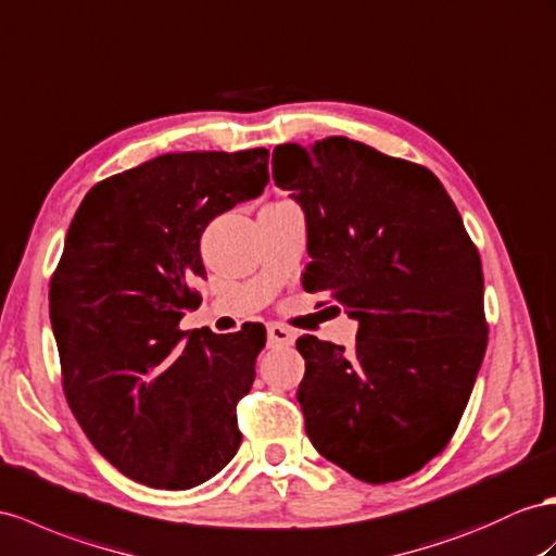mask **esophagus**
I'll return each instance as SVG.
<instances>
[{
    "instance_id": "34e87169",
    "label": "esophagus",
    "mask_w": 556,
    "mask_h": 556,
    "mask_svg": "<svg viewBox=\"0 0 556 556\" xmlns=\"http://www.w3.org/2000/svg\"><path fill=\"white\" fill-rule=\"evenodd\" d=\"M293 331L283 324H267V340L269 345H291L293 343Z\"/></svg>"
}]
</instances>
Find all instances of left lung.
Listing matches in <instances>:
<instances>
[{
  "label": "left lung",
  "instance_id": "left-lung-1",
  "mask_svg": "<svg viewBox=\"0 0 556 556\" xmlns=\"http://www.w3.org/2000/svg\"><path fill=\"white\" fill-rule=\"evenodd\" d=\"M273 178L305 211L303 289L359 321L352 352L295 340L312 446L368 483L414 475L446 448L486 352L479 251L430 168L364 142L277 146Z\"/></svg>",
  "mask_w": 556,
  "mask_h": 556
}]
</instances>
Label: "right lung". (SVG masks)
I'll use <instances>...</instances> for the list:
<instances>
[{"mask_svg":"<svg viewBox=\"0 0 556 556\" xmlns=\"http://www.w3.org/2000/svg\"><path fill=\"white\" fill-rule=\"evenodd\" d=\"M267 160L265 148L154 156L96 182L70 223L49 289L63 392L96 451L146 486H199L241 444L237 404L265 329L178 324L202 303V232L265 190Z\"/></svg>","mask_w":556,"mask_h":556,"instance_id":"obj_1","label":"right lung"}]
</instances>
